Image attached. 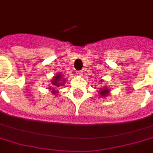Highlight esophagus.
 Masks as SVG:
<instances>
[{"label": "esophagus", "mask_w": 153, "mask_h": 153, "mask_svg": "<svg viewBox=\"0 0 153 153\" xmlns=\"http://www.w3.org/2000/svg\"><path fill=\"white\" fill-rule=\"evenodd\" d=\"M83 70H81V71H77V74L79 76H81V75H83Z\"/></svg>", "instance_id": "1"}]
</instances>
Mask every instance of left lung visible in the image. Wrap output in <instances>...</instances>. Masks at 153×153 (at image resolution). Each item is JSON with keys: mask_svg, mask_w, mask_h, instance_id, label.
I'll return each mask as SVG.
<instances>
[{"mask_svg": "<svg viewBox=\"0 0 153 153\" xmlns=\"http://www.w3.org/2000/svg\"><path fill=\"white\" fill-rule=\"evenodd\" d=\"M108 92H109V90L106 89H102V91L100 92V94L102 95V96H105V95H107L108 94Z\"/></svg>", "mask_w": 153, "mask_h": 153, "instance_id": "8db88e82", "label": "left lung"}]
</instances>
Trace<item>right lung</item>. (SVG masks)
<instances>
[{
	"instance_id": "right-lung-1",
	"label": "right lung",
	"mask_w": 153,
	"mask_h": 153,
	"mask_svg": "<svg viewBox=\"0 0 153 153\" xmlns=\"http://www.w3.org/2000/svg\"><path fill=\"white\" fill-rule=\"evenodd\" d=\"M61 75H60V74H58V75L57 76H55V77H54V79H53V81H52V85H55V86H56V87H59V86L60 85H63V83H64V80H63V83H61ZM52 93H53L54 94H56V93H57V92H56L55 91V90H52Z\"/></svg>"
}]
</instances>
